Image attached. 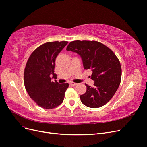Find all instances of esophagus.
<instances>
[{
  "label": "esophagus",
  "mask_w": 147,
  "mask_h": 147,
  "mask_svg": "<svg viewBox=\"0 0 147 147\" xmlns=\"http://www.w3.org/2000/svg\"><path fill=\"white\" fill-rule=\"evenodd\" d=\"M70 85H71V86H76L77 85V83H74V82H70Z\"/></svg>",
  "instance_id": "esophagus-1"
}]
</instances>
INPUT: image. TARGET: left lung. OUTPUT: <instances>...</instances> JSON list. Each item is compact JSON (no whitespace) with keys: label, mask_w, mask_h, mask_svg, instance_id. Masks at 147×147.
<instances>
[{"label":"left lung","mask_w":147,"mask_h":147,"mask_svg":"<svg viewBox=\"0 0 147 147\" xmlns=\"http://www.w3.org/2000/svg\"><path fill=\"white\" fill-rule=\"evenodd\" d=\"M66 50L77 53L82 57L84 69L92 72L94 87L85 84L86 91L80 96L82 103L90 108L106 104L121 82V67L117 56L109 47L97 41L71 42Z\"/></svg>","instance_id":"left-lung-1"}]
</instances>
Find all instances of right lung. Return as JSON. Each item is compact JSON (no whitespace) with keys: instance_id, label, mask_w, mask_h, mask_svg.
Returning a JSON list of instances; mask_svg holds the SVG:
<instances>
[{"instance_id":"right-lung-1","label":"right lung","mask_w":147,"mask_h":147,"mask_svg":"<svg viewBox=\"0 0 147 147\" xmlns=\"http://www.w3.org/2000/svg\"><path fill=\"white\" fill-rule=\"evenodd\" d=\"M68 42H47L32 53L26 65L24 83L29 96L38 106L45 109H54L62 104L67 83L51 82L54 77L56 57Z\"/></svg>"}]
</instances>
